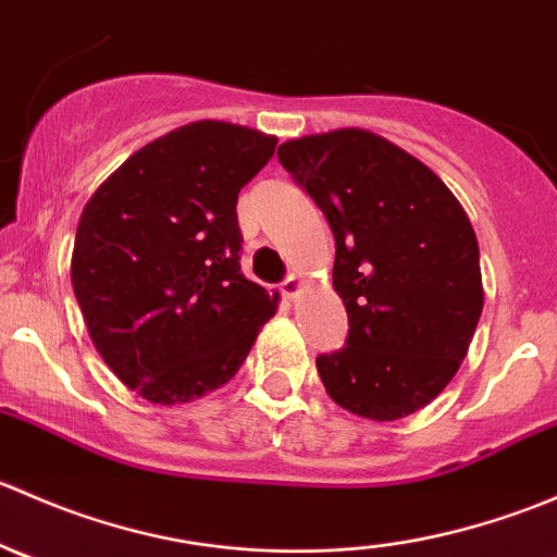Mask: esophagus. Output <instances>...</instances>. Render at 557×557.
<instances>
[{
  "instance_id": "obj_1",
  "label": "esophagus",
  "mask_w": 557,
  "mask_h": 557,
  "mask_svg": "<svg viewBox=\"0 0 557 557\" xmlns=\"http://www.w3.org/2000/svg\"><path fill=\"white\" fill-rule=\"evenodd\" d=\"M299 290H301V277H299V274H288V277H285L283 283H280V294H283L285 299H296V296H299Z\"/></svg>"
}]
</instances>
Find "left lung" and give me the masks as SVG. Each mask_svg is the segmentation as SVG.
Here are the masks:
<instances>
[{
    "instance_id": "1",
    "label": "left lung",
    "mask_w": 557,
    "mask_h": 557,
    "mask_svg": "<svg viewBox=\"0 0 557 557\" xmlns=\"http://www.w3.org/2000/svg\"><path fill=\"white\" fill-rule=\"evenodd\" d=\"M277 159L334 232L350 331L314 358L325 393L380 423L418 412L455 377L482 314L463 207L429 166L363 128L290 139Z\"/></svg>"
}]
</instances>
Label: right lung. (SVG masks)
I'll return each mask as SVG.
<instances>
[{"instance_id": "1", "label": "right lung", "mask_w": 557, "mask_h": 557, "mask_svg": "<svg viewBox=\"0 0 557 557\" xmlns=\"http://www.w3.org/2000/svg\"><path fill=\"white\" fill-rule=\"evenodd\" d=\"M277 139L196 121L153 139L99 185L77 223L72 288L94 347L153 404L215 391L277 310L239 267L237 196Z\"/></svg>"}]
</instances>
